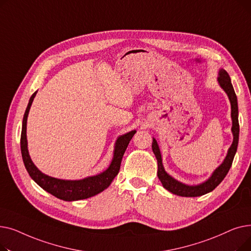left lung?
<instances>
[{
	"instance_id": "obj_1",
	"label": "left lung",
	"mask_w": 251,
	"mask_h": 251,
	"mask_svg": "<svg viewBox=\"0 0 251 251\" xmlns=\"http://www.w3.org/2000/svg\"><path fill=\"white\" fill-rule=\"evenodd\" d=\"M218 83L221 88L226 92V95L229 98L231 103V119H232V134H233V142L231 147L228 150L227 155L224 159L223 163L214 171L213 174L208 177L205 181L197 185H188V184L182 183L176 180L174 177L169 175L163 166L162 154L155 138L152 137V151L156 157L157 161V177L162 182L164 188L168 191L172 192L173 194L185 197H196L206 194L210 191H213L219 184L224 180L228 174L229 170L232 166L235 153L237 151V147H238L239 141V122H238V102H237V97L234 91L231 78L226 70L220 69L218 74Z\"/></svg>"
}]
</instances>
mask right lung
<instances>
[{
  "label": "right lung",
  "mask_w": 251,
  "mask_h": 251,
  "mask_svg": "<svg viewBox=\"0 0 251 251\" xmlns=\"http://www.w3.org/2000/svg\"><path fill=\"white\" fill-rule=\"evenodd\" d=\"M34 94L30 97L27 108L25 110L23 121H22V131H21V154L24 166L27 170V172L31 179L41 186L44 190L50 193L51 195L56 196L57 199H60L65 201H75L85 200L88 197L95 196L104 189H107L114 178L118 175L119 170H120L121 161L123 154L128 147V144L136 133V130H131L129 132L120 135L116 142L113 151V159L107 170L103 172L97 174L95 176H88L86 178L80 180H65L58 179L55 177H50L49 175L44 174L42 171H39L37 167L31 161V157L28 152L27 148V136H26V125H27V117L29 114V110L32 104V101L36 96Z\"/></svg>",
  "instance_id": "right-lung-1"
}]
</instances>
